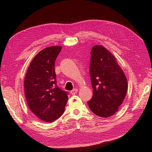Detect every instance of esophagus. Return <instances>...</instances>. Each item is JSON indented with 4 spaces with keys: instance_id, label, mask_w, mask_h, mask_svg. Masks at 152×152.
Here are the masks:
<instances>
[{
    "instance_id": "obj_1",
    "label": "esophagus",
    "mask_w": 152,
    "mask_h": 152,
    "mask_svg": "<svg viewBox=\"0 0 152 152\" xmlns=\"http://www.w3.org/2000/svg\"><path fill=\"white\" fill-rule=\"evenodd\" d=\"M78 89H74L73 90H72V91H70V93H71V94H72V95H75L77 92H78Z\"/></svg>"
}]
</instances>
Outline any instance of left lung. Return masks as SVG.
Segmentation results:
<instances>
[{"label": "left lung", "mask_w": 152, "mask_h": 152, "mask_svg": "<svg viewBox=\"0 0 152 152\" xmlns=\"http://www.w3.org/2000/svg\"><path fill=\"white\" fill-rule=\"evenodd\" d=\"M91 55L89 74L93 93L88 104L96 115L108 118L124 101L128 88L127 78L114 56L105 48L96 45Z\"/></svg>", "instance_id": "obj_1"}]
</instances>
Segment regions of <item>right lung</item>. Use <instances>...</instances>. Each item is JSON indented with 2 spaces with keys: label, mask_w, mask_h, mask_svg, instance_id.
<instances>
[{
  "label": "right lung",
  "mask_w": 152,
  "mask_h": 152,
  "mask_svg": "<svg viewBox=\"0 0 152 152\" xmlns=\"http://www.w3.org/2000/svg\"><path fill=\"white\" fill-rule=\"evenodd\" d=\"M61 49V46H50L40 51L32 60L25 77V95L28 107L46 122L59 118L68 101V92L57 86L55 72V61Z\"/></svg>",
  "instance_id": "obj_1"
}]
</instances>
